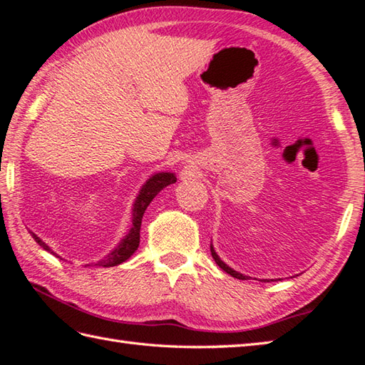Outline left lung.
Masks as SVG:
<instances>
[{"label": "left lung", "mask_w": 365, "mask_h": 365, "mask_svg": "<svg viewBox=\"0 0 365 365\" xmlns=\"http://www.w3.org/2000/svg\"><path fill=\"white\" fill-rule=\"evenodd\" d=\"M210 251H212V257L215 259V262H216V265H218L221 269H224L226 271L227 274H230L232 277H237V279H242V281H245V279H247L250 276H246V274H242V273H238V271H235L234 268H230L227 263H224L221 259H220V255L216 254V251H215V247H213V245H210ZM263 282H269L268 279H262Z\"/></svg>", "instance_id": "left-lung-1"}]
</instances>
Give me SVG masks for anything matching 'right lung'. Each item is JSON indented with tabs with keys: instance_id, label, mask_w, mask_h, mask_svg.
Returning <instances> with one entry per match:
<instances>
[{
	"instance_id": "right-lung-1",
	"label": "right lung",
	"mask_w": 365,
	"mask_h": 365,
	"mask_svg": "<svg viewBox=\"0 0 365 365\" xmlns=\"http://www.w3.org/2000/svg\"><path fill=\"white\" fill-rule=\"evenodd\" d=\"M175 182H177V177L174 173H157L147 178L145 183L138 192V196L133 202V208H131V227L128 229L127 234L122 237L118 246H114V250L108 254L106 257L100 259L96 263H86L84 267H115L119 265V263L130 259L139 246V232H141V222H143L145 208L149 207L153 197L157 196L163 188H166L168 185L175 183ZM29 234L33 235V238L36 240V243L38 246L43 247V250L48 251L50 254L56 255V257H59V255L54 252L48 245L42 242L41 237H37L34 232H29Z\"/></svg>"
}]
</instances>
